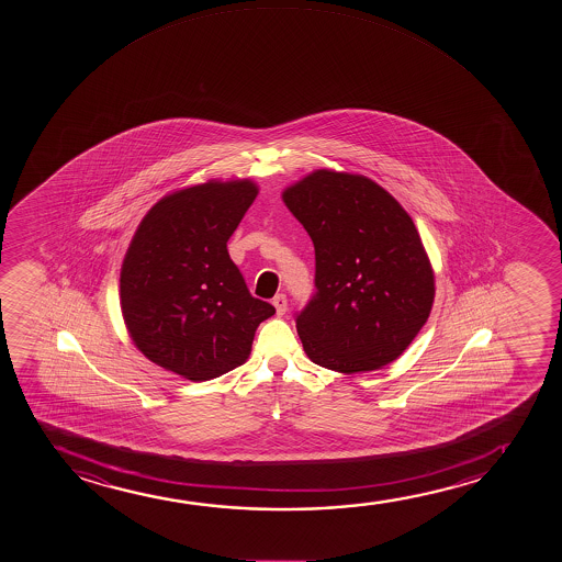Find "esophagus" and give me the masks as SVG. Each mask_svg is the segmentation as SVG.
<instances>
[{"label":"esophagus","instance_id":"esophagus-1","mask_svg":"<svg viewBox=\"0 0 562 562\" xmlns=\"http://www.w3.org/2000/svg\"><path fill=\"white\" fill-rule=\"evenodd\" d=\"M272 305L277 308L278 316H284L288 311V300H285L284 293H278L277 297L272 300Z\"/></svg>","mask_w":562,"mask_h":562}]
</instances>
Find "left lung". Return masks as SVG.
Instances as JSON below:
<instances>
[{
  "mask_svg": "<svg viewBox=\"0 0 562 562\" xmlns=\"http://www.w3.org/2000/svg\"><path fill=\"white\" fill-rule=\"evenodd\" d=\"M282 201L315 246L316 295L297 315L308 359L341 374L395 361L436 295L413 218L374 180L331 169L288 186Z\"/></svg>",
  "mask_w": 562,
  "mask_h": 562,
  "instance_id": "left-lung-1",
  "label": "left lung"
}]
</instances>
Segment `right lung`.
I'll use <instances>...</instances> for the list:
<instances>
[{
	"instance_id": "obj_1",
	"label": "right lung",
	"mask_w": 562,
	"mask_h": 562,
	"mask_svg": "<svg viewBox=\"0 0 562 562\" xmlns=\"http://www.w3.org/2000/svg\"><path fill=\"white\" fill-rule=\"evenodd\" d=\"M257 193L249 178H211L167 193L138 224L119 295L134 346L157 367L192 382L223 376L247 361L257 326L274 315L226 249Z\"/></svg>"
}]
</instances>
